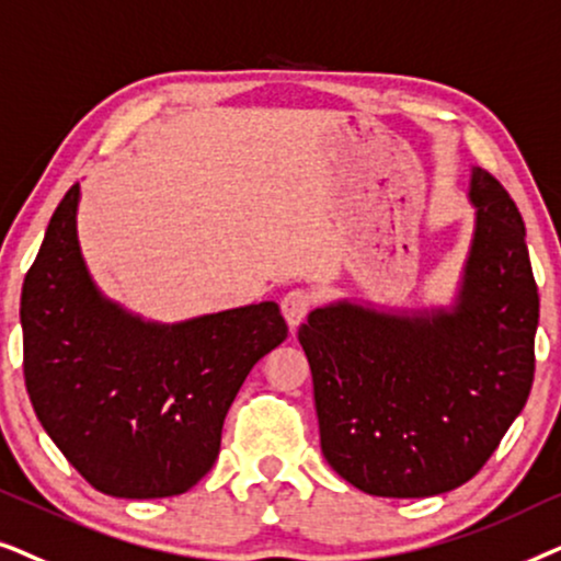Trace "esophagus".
<instances>
[{"instance_id": "34e87169", "label": "esophagus", "mask_w": 561, "mask_h": 561, "mask_svg": "<svg viewBox=\"0 0 561 561\" xmlns=\"http://www.w3.org/2000/svg\"><path fill=\"white\" fill-rule=\"evenodd\" d=\"M312 295L308 289H293V293L285 295V300H282V316H285L287 325L289 328H297L302 323L305 318H308V312L312 308Z\"/></svg>"}]
</instances>
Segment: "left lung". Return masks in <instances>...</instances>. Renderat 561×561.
<instances>
[{"mask_svg":"<svg viewBox=\"0 0 561 561\" xmlns=\"http://www.w3.org/2000/svg\"><path fill=\"white\" fill-rule=\"evenodd\" d=\"M474 236L451 308H316L297 339L312 371L320 449L377 497H431L480 472L534 385L539 289L526 226L474 167Z\"/></svg>","mask_w":561,"mask_h":561,"instance_id":"obj_1","label":"left lung"}]
</instances>
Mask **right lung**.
<instances>
[{"mask_svg":"<svg viewBox=\"0 0 561 561\" xmlns=\"http://www.w3.org/2000/svg\"><path fill=\"white\" fill-rule=\"evenodd\" d=\"M81 184L48 222L20 297L25 385L71 467L112 497L182 495L210 472L253 364L287 339L276 302L182 323L133 316L96 289L77 236Z\"/></svg>","mask_w":561,"mask_h":561,"instance_id":"add662e5","label":"right lung"}]
</instances>
